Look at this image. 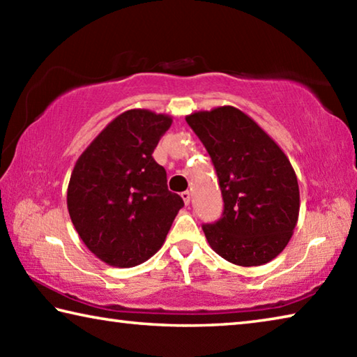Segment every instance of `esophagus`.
I'll return each mask as SVG.
<instances>
[{
  "label": "esophagus",
  "instance_id": "1",
  "mask_svg": "<svg viewBox=\"0 0 357 357\" xmlns=\"http://www.w3.org/2000/svg\"><path fill=\"white\" fill-rule=\"evenodd\" d=\"M181 197H183V200L185 204L190 203V192L189 190H184L183 193H181Z\"/></svg>",
  "mask_w": 357,
  "mask_h": 357
}]
</instances>
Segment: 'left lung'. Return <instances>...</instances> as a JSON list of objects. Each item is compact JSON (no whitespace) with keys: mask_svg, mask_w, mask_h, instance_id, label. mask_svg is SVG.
I'll return each mask as SVG.
<instances>
[{"mask_svg":"<svg viewBox=\"0 0 357 357\" xmlns=\"http://www.w3.org/2000/svg\"><path fill=\"white\" fill-rule=\"evenodd\" d=\"M213 162L223 213L203 223L209 245L227 261L259 266L285 249L299 215L298 178L288 157L234 107L185 118Z\"/></svg>","mask_w":357,"mask_h":357,"instance_id":"left-lung-1","label":"left lung"}]
</instances>
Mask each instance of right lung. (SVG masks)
Returning a JSON list of instances; mask_svg holds the SVG:
<instances>
[{"mask_svg":"<svg viewBox=\"0 0 357 357\" xmlns=\"http://www.w3.org/2000/svg\"><path fill=\"white\" fill-rule=\"evenodd\" d=\"M167 114L128 110L84 149L70 174L68 209L78 236L110 266L132 268L160 249L184 206L153 157Z\"/></svg>","mask_w":357,"mask_h":357,"instance_id":"obj_1","label":"right lung"}]
</instances>
